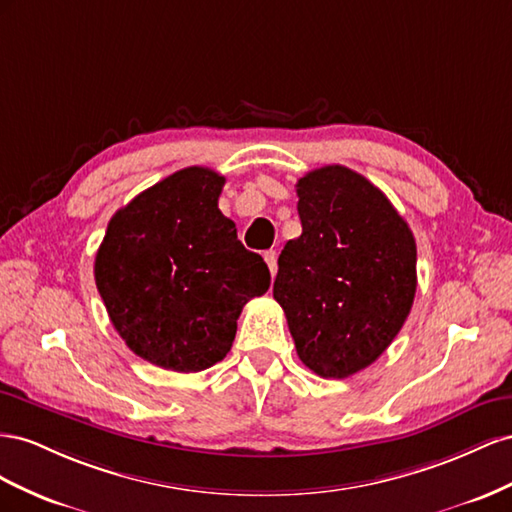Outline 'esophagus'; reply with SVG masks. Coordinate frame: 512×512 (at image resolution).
<instances>
[{
	"instance_id": "obj_1",
	"label": "esophagus",
	"mask_w": 512,
	"mask_h": 512,
	"mask_svg": "<svg viewBox=\"0 0 512 512\" xmlns=\"http://www.w3.org/2000/svg\"><path fill=\"white\" fill-rule=\"evenodd\" d=\"M264 259H266V264H268V268H270V274L274 276L276 270H279V266H276V251H266V253H264Z\"/></svg>"
}]
</instances>
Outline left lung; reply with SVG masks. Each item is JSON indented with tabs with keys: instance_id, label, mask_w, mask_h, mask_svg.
Masks as SVG:
<instances>
[{
	"instance_id": "8db88e82",
	"label": "left lung",
	"mask_w": 512,
	"mask_h": 512,
	"mask_svg": "<svg viewBox=\"0 0 512 512\" xmlns=\"http://www.w3.org/2000/svg\"><path fill=\"white\" fill-rule=\"evenodd\" d=\"M296 193L302 236L281 251L272 294L298 358L343 379L382 356L410 315L416 240L388 197L347 167L309 171Z\"/></svg>"
}]
</instances>
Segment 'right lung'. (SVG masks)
Returning <instances> with one entry per match:
<instances>
[{
  "mask_svg": "<svg viewBox=\"0 0 512 512\" xmlns=\"http://www.w3.org/2000/svg\"><path fill=\"white\" fill-rule=\"evenodd\" d=\"M225 178L186 167L113 214L94 276L113 328L160 369L195 373L221 362L244 304L270 270L218 210Z\"/></svg>",
  "mask_w": 512,
  "mask_h": 512,
  "instance_id": "right-lung-1",
  "label": "right lung"
}]
</instances>
